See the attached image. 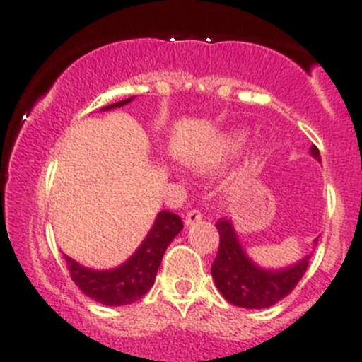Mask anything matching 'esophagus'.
<instances>
[{
  "label": "esophagus",
  "mask_w": 362,
  "mask_h": 362,
  "mask_svg": "<svg viewBox=\"0 0 362 362\" xmlns=\"http://www.w3.org/2000/svg\"><path fill=\"white\" fill-rule=\"evenodd\" d=\"M198 221H202V216L197 211H189L188 214H186V217H185L186 226H192V224L198 223Z\"/></svg>",
  "instance_id": "34e87169"
}]
</instances>
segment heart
I'll return each mask as SVG.
<instances>
[{"instance_id": "1", "label": "heart", "mask_w": 362, "mask_h": 362, "mask_svg": "<svg viewBox=\"0 0 362 362\" xmlns=\"http://www.w3.org/2000/svg\"><path fill=\"white\" fill-rule=\"evenodd\" d=\"M247 139H248L247 129L226 131V133L216 136L202 153L192 157L189 165H192V169L198 174H207L209 170H212L214 167L219 165L221 162H224L226 158L233 157L235 153H238V151L245 146Z\"/></svg>"}]
</instances>
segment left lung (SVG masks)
Listing matches in <instances>:
<instances>
[{
  "label": "left lung",
  "mask_w": 362,
  "mask_h": 362,
  "mask_svg": "<svg viewBox=\"0 0 362 362\" xmlns=\"http://www.w3.org/2000/svg\"><path fill=\"white\" fill-rule=\"evenodd\" d=\"M309 153L321 162L320 150L316 146H310ZM216 228L221 242L211 273L217 290L229 304L245 309H266L274 305L295 288L309 266L313 252L288 266H260L245 250L233 219L219 221ZM316 243L317 238L313 242L314 247Z\"/></svg>",
  "instance_id": "8db88e82"
}]
</instances>
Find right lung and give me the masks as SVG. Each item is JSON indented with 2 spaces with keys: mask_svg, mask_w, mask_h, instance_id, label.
Segmentation results:
<instances>
[{
  "mask_svg": "<svg viewBox=\"0 0 362 362\" xmlns=\"http://www.w3.org/2000/svg\"><path fill=\"white\" fill-rule=\"evenodd\" d=\"M133 100L134 96H131L122 102L112 103L103 107L102 112L120 108ZM181 229L182 221L180 216L169 211H160L133 255L110 269H93L65 255L74 283L88 297L103 305L119 307L133 304L153 286L167 247L180 235Z\"/></svg>",
  "mask_w": 362,
  "mask_h": 362,
  "instance_id": "add662e5",
  "label": "right lung"
}]
</instances>
